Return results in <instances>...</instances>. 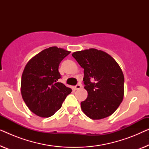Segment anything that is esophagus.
<instances>
[{
	"label": "esophagus",
	"mask_w": 149,
	"mask_h": 149,
	"mask_svg": "<svg viewBox=\"0 0 149 149\" xmlns=\"http://www.w3.org/2000/svg\"><path fill=\"white\" fill-rule=\"evenodd\" d=\"M81 87H82V85L81 84H77L76 86H75V89H76L77 90H78V89L81 88Z\"/></svg>",
	"instance_id": "esophagus-1"
}]
</instances>
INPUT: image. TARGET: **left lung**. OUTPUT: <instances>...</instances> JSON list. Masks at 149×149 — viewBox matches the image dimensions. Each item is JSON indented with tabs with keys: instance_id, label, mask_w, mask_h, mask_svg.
Returning a JSON list of instances; mask_svg holds the SVG:
<instances>
[{
	"instance_id": "obj_1",
	"label": "left lung",
	"mask_w": 149,
	"mask_h": 149,
	"mask_svg": "<svg viewBox=\"0 0 149 149\" xmlns=\"http://www.w3.org/2000/svg\"><path fill=\"white\" fill-rule=\"evenodd\" d=\"M72 56L84 69L83 83L88 95L81 102L83 113L94 120L111 115L124 95V76L119 64L96 49L74 52Z\"/></svg>"
}]
</instances>
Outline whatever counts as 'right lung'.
Returning a JSON list of instances; mask_svg holds the SVG:
<instances>
[{
    "label": "right lung",
    "instance_id": "1",
    "mask_svg": "<svg viewBox=\"0 0 149 149\" xmlns=\"http://www.w3.org/2000/svg\"><path fill=\"white\" fill-rule=\"evenodd\" d=\"M70 52L57 47L45 49L27 63L22 76L21 93L30 111L49 117L62 107L72 89L58 81L60 62Z\"/></svg>",
    "mask_w": 149,
    "mask_h": 149
}]
</instances>
